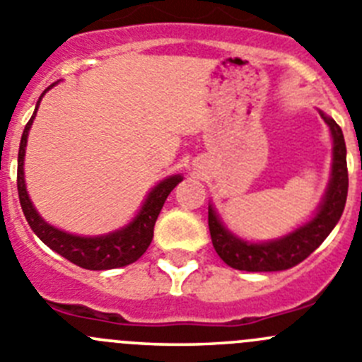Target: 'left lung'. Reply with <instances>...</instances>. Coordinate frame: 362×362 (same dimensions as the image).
Instances as JSON below:
<instances>
[{
  "instance_id": "left-lung-1",
  "label": "left lung",
  "mask_w": 362,
  "mask_h": 362,
  "mask_svg": "<svg viewBox=\"0 0 362 362\" xmlns=\"http://www.w3.org/2000/svg\"><path fill=\"white\" fill-rule=\"evenodd\" d=\"M319 115L323 117L330 128L332 171L323 200L307 223L269 242H245L223 226V221L209 204V230L213 247L218 256L233 269L247 272H274L291 269L308 258L339 221L348 194L346 144L337 122L323 112H319Z\"/></svg>"
}]
</instances>
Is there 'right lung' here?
Here are the masks:
<instances>
[{"instance_id":"1","label":"right lung","mask_w":362,"mask_h":362,"mask_svg":"<svg viewBox=\"0 0 362 362\" xmlns=\"http://www.w3.org/2000/svg\"><path fill=\"white\" fill-rule=\"evenodd\" d=\"M57 83L50 84L41 93L37 104H35L34 115L30 117V120L25 126L21 142H19L18 193L19 202H21V209L25 213V218H27L30 229L35 233V236L45 245H48L52 250H55L63 258H66L68 262L76 263V265L88 270H108L117 269V267H126L129 263L136 262L148 250L149 243L153 240L155 221H157L158 214H160L162 205H164L169 193L184 180V177L182 175H171V177H165L164 180L158 182L148 193L136 216L129 221L128 226L120 227V229L113 230V233L100 234V236H79V234H70L66 230H61L57 227L50 226L35 211L34 204H32L30 197H28L23 165H25V149H27L28 132H30L32 122H34L35 113H37L39 103L45 97V93Z\"/></svg>"}]
</instances>
